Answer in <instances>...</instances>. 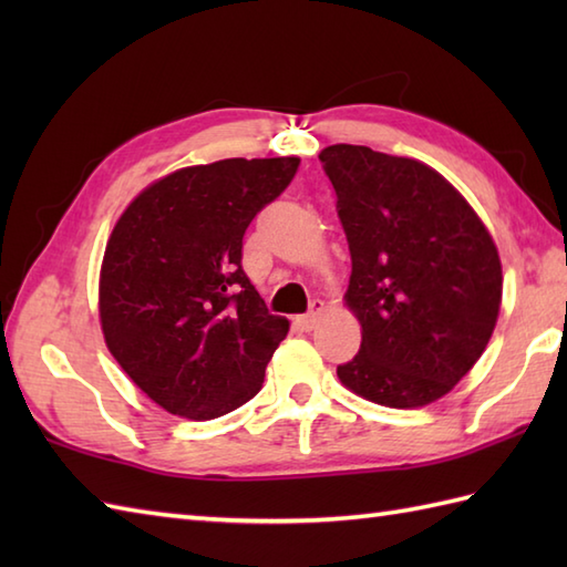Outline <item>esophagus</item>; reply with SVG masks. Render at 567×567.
I'll return each mask as SVG.
<instances>
[{"label":"esophagus","mask_w":567,"mask_h":567,"mask_svg":"<svg viewBox=\"0 0 567 567\" xmlns=\"http://www.w3.org/2000/svg\"><path fill=\"white\" fill-rule=\"evenodd\" d=\"M321 315H323V302H321V299H315V302H311L309 315H305V317H297L295 321H297V327L302 329V331H311V329H315L317 323H319Z\"/></svg>","instance_id":"esophagus-1"}]
</instances>
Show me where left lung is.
I'll use <instances>...</instances> for the list:
<instances>
[{
  "label": "left lung",
  "mask_w": 567,
  "mask_h": 567,
  "mask_svg": "<svg viewBox=\"0 0 567 567\" xmlns=\"http://www.w3.org/2000/svg\"><path fill=\"white\" fill-rule=\"evenodd\" d=\"M351 250L346 305L363 343L339 365L348 390L412 409L441 400L489 343L502 302L497 246L433 167L368 146L323 148Z\"/></svg>",
  "instance_id": "1"
}]
</instances>
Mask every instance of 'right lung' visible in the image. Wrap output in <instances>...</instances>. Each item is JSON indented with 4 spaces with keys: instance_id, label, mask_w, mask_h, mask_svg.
<instances>
[{
    "instance_id": "obj_1",
    "label": "right lung",
    "mask_w": 567,
    "mask_h": 567,
    "mask_svg": "<svg viewBox=\"0 0 567 567\" xmlns=\"http://www.w3.org/2000/svg\"><path fill=\"white\" fill-rule=\"evenodd\" d=\"M299 158H226L146 187L116 221L100 275L104 341L165 412L207 421L262 388L290 321L244 272V234Z\"/></svg>"
}]
</instances>
